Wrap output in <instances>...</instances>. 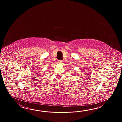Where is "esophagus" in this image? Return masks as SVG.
I'll return each mask as SVG.
<instances>
[{"label":"esophagus","mask_w":122,"mask_h":122,"mask_svg":"<svg viewBox=\"0 0 122 122\" xmlns=\"http://www.w3.org/2000/svg\"><path fill=\"white\" fill-rule=\"evenodd\" d=\"M62 62H63L62 61H61V60H60V61H58V63L59 64H62Z\"/></svg>","instance_id":"34e87169"}]
</instances>
